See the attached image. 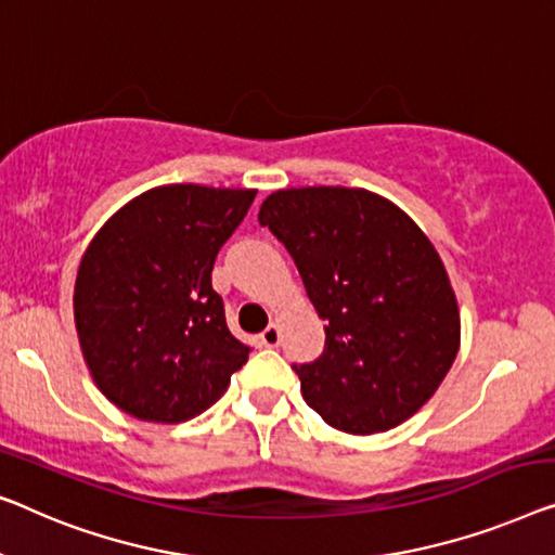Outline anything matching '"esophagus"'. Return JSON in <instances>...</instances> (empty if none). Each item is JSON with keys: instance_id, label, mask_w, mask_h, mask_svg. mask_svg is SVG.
Masks as SVG:
<instances>
[{"instance_id": "obj_1", "label": "esophagus", "mask_w": 555, "mask_h": 555, "mask_svg": "<svg viewBox=\"0 0 555 555\" xmlns=\"http://www.w3.org/2000/svg\"><path fill=\"white\" fill-rule=\"evenodd\" d=\"M261 344L269 346V349H274V346L281 344V328H279V324H269L267 328H263Z\"/></svg>"}]
</instances>
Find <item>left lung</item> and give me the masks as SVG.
<instances>
[{"label": "left lung", "instance_id": "8db88e82", "mask_svg": "<svg viewBox=\"0 0 555 555\" xmlns=\"http://www.w3.org/2000/svg\"><path fill=\"white\" fill-rule=\"evenodd\" d=\"M269 227L326 321L317 361L294 366L328 426L378 434L436 393L461 344L443 261L409 214L366 189L304 186L267 196Z\"/></svg>", "mask_w": 555, "mask_h": 555}]
</instances>
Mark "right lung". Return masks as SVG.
I'll use <instances>...</instances> for the list:
<instances>
[{
  "label": "right lung",
  "mask_w": 555,
  "mask_h": 555,
  "mask_svg": "<svg viewBox=\"0 0 555 555\" xmlns=\"http://www.w3.org/2000/svg\"><path fill=\"white\" fill-rule=\"evenodd\" d=\"M254 196L256 189L198 184L149 189L87 246L74 284L79 346L99 391L129 416L194 418L249 359L227 326L211 269Z\"/></svg>",
  "instance_id": "obj_1"
}]
</instances>
